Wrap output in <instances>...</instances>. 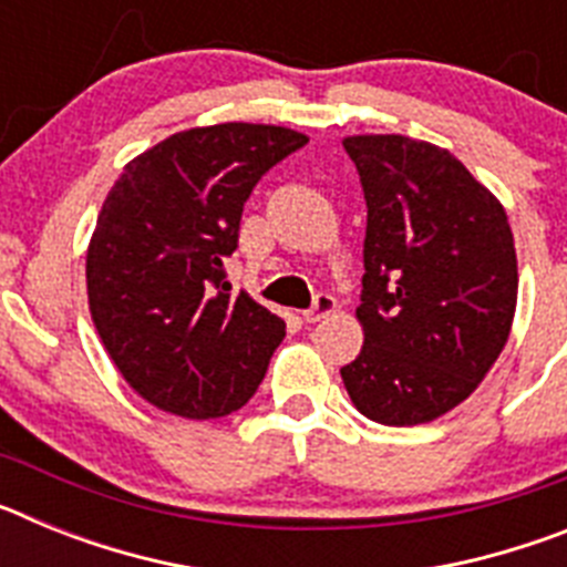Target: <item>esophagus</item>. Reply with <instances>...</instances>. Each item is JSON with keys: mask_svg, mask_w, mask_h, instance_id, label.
I'll return each instance as SVG.
<instances>
[{"mask_svg": "<svg viewBox=\"0 0 567 567\" xmlns=\"http://www.w3.org/2000/svg\"><path fill=\"white\" fill-rule=\"evenodd\" d=\"M332 312H338V300H334L332 295L320 292L318 298H315L312 309H307V312H303V320H307V323H318V320L329 318Z\"/></svg>", "mask_w": 567, "mask_h": 567, "instance_id": "34e87169", "label": "esophagus"}]
</instances>
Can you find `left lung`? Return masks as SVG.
<instances>
[{"mask_svg": "<svg viewBox=\"0 0 567 567\" xmlns=\"http://www.w3.org/2000/svg\"><path fill=\"white\" fill-rule=\"evenodd\" d=\"M363 184V349L340 369L374 423H432L463 403L508 343L517 249L503 204L445 147L346 135Z\"/></svg>", "mask_w": 567, "mask_h": 567, "instance_id": "8db88e82", "label": "left lung"}]
</instances>
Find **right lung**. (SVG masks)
<instances>
[{"label":"right lung","mask_w":567,"mask_h":567,"mask_svg":"<svg viewBox=\"0 0 567 567\" xmlns=\"http://www.w3.org/2000/svg\"><path fill=\"white\" fill-rule=\"evenodd\" d=\"M309 138L227 122L167 135L124 164L87 244V303L104 352L138 398L187 420L224 417L267 374L287 323L229 295L224 255L244 202Z\"/></svg>","instance_id":"obj_1"}]
</instances>
